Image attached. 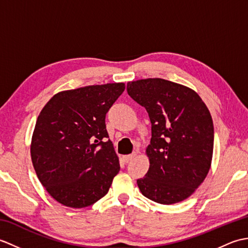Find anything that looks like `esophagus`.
<instances>
[{
    "instance_id": "obj_1",
    "label": "esophagus",
    "mask_w": 248,
    "mask_h": 248,
    "mask_svg": "<svg viewBox=\"0 0 248 248\" xmlns=\"http://www.w3.org/2000/svg\"><path fill=\"white\" fill-rule=\"evenodd\" d=\"M135 155H136L135 152H133V154H131V155H124V161L125 163H129L130 161H132L134 159Z\"/></svg>"
}]
</instances>
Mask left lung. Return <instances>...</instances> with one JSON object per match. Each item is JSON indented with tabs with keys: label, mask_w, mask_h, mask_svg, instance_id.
<instances>
[{
	"label": "left lung",
	"mask_w": 248,
	"mask_h": 248,
	"mask_svg": "<svg viewBox=\"0 0 248 248\" xmlns=\"http://www.w3.org/2000/svg\"><path fill=\"white\" fill-rule=\"evenodd\" d=\"M127 92L151 121L146 149L150 166L138 179L140 192L157 203L180 202L202 183L211 166V114L191 88L163 78L129 82Z\"/></svg>",
	"instance_id": "1"
}]
</instances>
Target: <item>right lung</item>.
<instances>
[{"label": "right lung", "mask_w": 248, "mask_h": 248, "mask_svg": "<svg viewBox=\"0 0 248 248\" xmlns=\"http://www.w3.org/2000/svg\"><path fill=\"white\" fill-rule=\"evenodd\" d=\"M124 83L54 94L37 118L31 156L39 181L57 202L85 208L107 195L120 166L105 116Z\"/></svg>", "instance_id": "1"}]
</instances>
